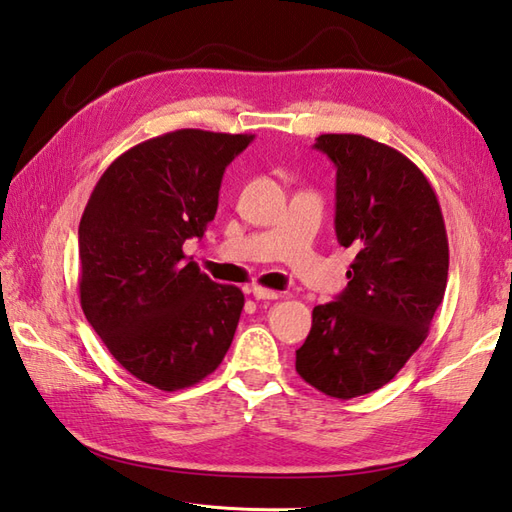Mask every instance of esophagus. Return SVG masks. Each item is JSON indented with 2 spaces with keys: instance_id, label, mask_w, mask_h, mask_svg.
Listing matches in <instances>:
<instances>
[{
  "instance_id": "esophagus-1",
  "label": "esophagus",
  "mask_w": 512,
  "mask_h": 512,
  "mask_svg": "<svg viewBox=\"0 0 512 512\" xmlns=\"http://www.w3.org/2000/svg\"><path fill=\"white\" fill-rule=\"evenodd\" d=\"M247 291L252 293L256 300H278V298H280V293H278V291H274V289H265V287H258V285L249 287Z\"/></svg>"
}]
</instances>
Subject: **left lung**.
Listing matches in <instances>:
<instances>
[{
    "label": "left lung",
    "mask_w": 512,
    "mask_h": 512,
    "mask_svg": "<svg viewBox=\"0 0 512 512\" xmlns=\"http://www.w3.org/2000/svg\"><path fill=\"white\" fill-rule=\"evenodd\" d=\"M313 146L337 168V241L357 256L348 287L313 309L295 370L348 401L390 383L425 342L445 298L449 243L434 188L403 153L357 133H324Z\"/></svg>",
    "instance_id": "left-lung-1"
}]
</instances>
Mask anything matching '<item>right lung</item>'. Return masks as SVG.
<instances>
[{"instance_id":"1","label":"right lung","mask_w":512,"mask_h":512,"mask_svg":"<svg viewBox=\"0 0 512 512\" xmlns=\"http://www.w3.org/2000/svg\"><path fill=\"white\" fill-rule=\"evenodd\" d=\"M254 135L179 129L102 173L78 225L81 306L124 370L175 392L219 368L245 295L186 260L219 206L227 164Z\"/></svg>"}]
</instances>
